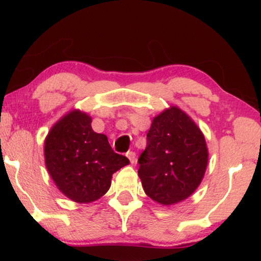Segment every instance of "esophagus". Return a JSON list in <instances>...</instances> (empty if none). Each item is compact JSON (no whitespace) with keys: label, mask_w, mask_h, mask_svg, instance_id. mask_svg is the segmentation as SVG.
Returning a JSON list of instances; mask_svg holds the SVG:
<instances>
[{"label":"esophagus","mask_w":261,"mask_h":261,"mask_svg":"<svg viewBox=\"0 0 261 261\" xmlns=\"http://www.w3.org/2000/svg\"><path fill=\"white\" fill-rule=\"evenodd\" d=\"M126 156H127V159H129L131 163H135V161H136V153L135 152L129 151L126 153Z\"/></svg>","instance_id":"1"}]
</instances>
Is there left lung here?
I'll list each match as a JSON object with an SVG mask.
<instances>
[{"label":"left lung","instance_id":"left-lung-1","mask_svg":"<svg viewBox=\"0 0 261 261\" xmlns=\"http://www.w3.org/2000/svg\"><path fill=\"white\" fill-rule=\"evenodd\" d=\"M208 152L204 135L177 107L153 118L145 151L138 159L144 191L161 205L179 202L204 177Z\"/></svg>","mask_w":261,"mask_h":261}]
</instances>
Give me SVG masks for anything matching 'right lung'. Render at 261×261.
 Wrapping results in <instances>:
<instances>
[{
  "instance_id": "right-lung-1",
  "label": "right lung",
  "mask_w": 261,
  "mask_h": 261,
  "mask_svg": "<svg viewBox=\"0 0 261 261\" xmlns=\"http://www.w3.org/2000/svg\"><path fill=\"white\" fill-rule=\"evenodd\" d=\"M91 123L88 115L74 110L51 127L45 141L48 173L62 193L81 204L102 197L113 174L130 163L114 152L107 137L92 130Z\"/></svg>"
}]
</instances>
